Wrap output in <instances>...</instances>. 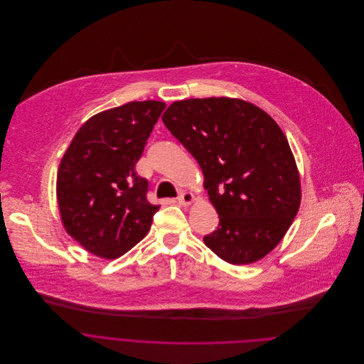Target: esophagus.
I'll list each match as a JSON object with an SVG mask.
<instances>
[{"instance_id": "obj_1", "label": "esophagus", "mask_w": 364, "mask_h": 364, "mask_svg": "<svg viewBox=\"0 0 364 364\" xmlns=\"http://www.w3.org/2000/svg\"><path fill=\"white\" fill-rule=\"evenodd\" d=\"M193 200V193L192 192H182L179 196H178V202L183 206H188L191 205Z\"/></svg>"}]
</instances>
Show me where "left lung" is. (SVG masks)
<instances>
[{"mask_svg":"<svg viewBox=\"0 0 364 364\" xmlns=\"http://www.w3.org/2000/svg\"><path fill=\"white\" fill-rule=\"evenodd\" d=\"M162 120L198 161L220 216L205 245L235 265L264 258L301 202L296 159L279 126L255 105L230 97L175 102Z\"/></svg>","mask_w":364,"mask_h":364,"instance_id":"obj_1","label":"left lung"}]
</instances>
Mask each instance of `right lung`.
Here are the masks:
<instances>
[{"label": "right lung", "mask_w": 364, "mask_h": 364, "mask_svg": "<svg viewBox=\"0 0 364 364\" xmlns=\"http://www.w3.org/2000/svg\"><path fill=\"white\" fill-rule=\"evenodd\" d=\"M166 105L130 102L90 117L73 137L57 172V202L70 237L114 259L151 230L159 205L134 165Z\"/></svg>", "instance_id": "right-lung-1"}]
</instances>
